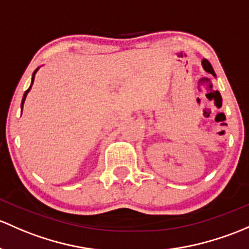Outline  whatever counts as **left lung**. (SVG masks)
Here are the masks:
<instances>
[{"mask_svg": "<svg viewBox=\"0 0 249 249\" xmlns=\"http://www.w3.org/2000/svg\"><path fill=\"white\" fill-rule=\"evenodd\" d=\"M201 64H203V68L205 69V71H208L209 74L213 75V76H216V74H214L213 69V65L210 64V62L208 61V59H203V62H201Z\"/></svg>", "mask_w": 249, "mask_h": 249, "instance_id": "obj_1", "label": "left lung"}]
</instances>
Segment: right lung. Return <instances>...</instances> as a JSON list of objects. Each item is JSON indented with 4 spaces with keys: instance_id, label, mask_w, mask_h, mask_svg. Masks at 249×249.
<instances>
[{
    "instance_id": "1",
    "label": "right lung",
    "mask_w": 249,
    "mask_h": 249,
    "mask_svg": "<svg viewBox=\"0 0 249 249\" xmlns=\"http://www.w3.org/2000/svg\"><path fill=\"white\" fill-rule=\"evenodd\" d=\"M39 69V68H38ZM38 69H36V71L33 72V75H32V82H31V86H30V88H28L27 90L25 91V94H23V98H22V101H21V113H22V107H23V104H25V100H26V96H27V94H28V91L31 90V88H32V85H33V81H35V76H36V72L38 71Z\"/></svg>"
}]
</instances>
